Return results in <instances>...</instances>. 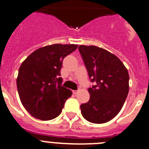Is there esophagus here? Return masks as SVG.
<instances>
[{"label":"esophagus","instance_id":"34e87169","mask_svg":"<svg viewBox=\"0 0 149 149\" xmlns=\"http://www.w3.org/2000/svg\"><path fill=\"white\" fill-rule=\"evenodd\" d=\"M78 92H79V91H78V90H73V93L74 94V95H76V94L78 93Z\"/></svg>","mask_w":149,"mask_h":149}]
</instances>
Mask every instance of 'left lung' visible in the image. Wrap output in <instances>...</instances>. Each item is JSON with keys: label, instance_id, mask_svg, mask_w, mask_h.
<instances>
[{"label": "left lung", "instance_id": "left-lung-1", "mask_svg": "<svg viewBox=\"0 0 149 149\" xmlns=\"http://www.w3.org/2000/svg\"><path fill=\"white\" fill-rule=\"evenodd\" d=\"M89 77L95 84L88 89L90 98L81 105L86 120L94 124L109 122L119 113L129 92V73L112 53L95 46L79 47Z\"/></svg>", "mask_w": 149, "mask_h": 149}]
</instances>
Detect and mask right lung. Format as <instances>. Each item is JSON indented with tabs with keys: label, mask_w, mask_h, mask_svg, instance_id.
I'll return each mask as SVG.
<instances>
[{
	"label": "right lung",
	"mask_w": 149,
	"mask_h": 149,
	"mask_svg": "<svg viewBox=\"0 0 149 149\" xmlns=\"http://www.w3.org/2000/svg\"><path fill=\"white\" fill-rule=\"evenodd\" d=\"M76 44H53L38 49L23 61L17 79L22 104L36 119L51 120L61 113L71 90L62 86L63 60Z\"/></svg>",
	"instance_id": "obj_1"
}]
</instances>
